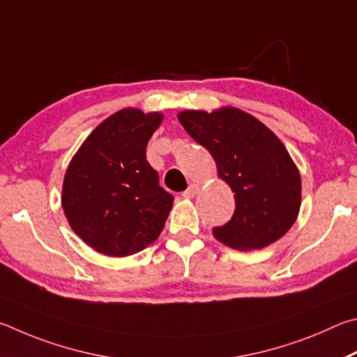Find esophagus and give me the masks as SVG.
Listing matches in <instances>:
<instances>
[{
  "instance_id": "obj_1",
  "label": "esophagus",
  "mask_w": 357,
  "mask_h": 357,
  "mask_svg": "<svg viewBox=\"0 0 357 357\" xmlns=\"http://www.w3.org/2000/svg\"><path fill=\"white\" fill-rule=\"evenodd\" d=\"M199 192V185H196V183H191L188 188H186L183 192H182V196L185 197V199H192L195 197L196 195Z\"/></svg>"
}]
</instances>
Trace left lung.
Returning <instances> with one entry per match:
<instances>
[{
	"mask_svg": "<svg viewBox=\"0 0 357 357\" xmlns=\"http://www.w3.org/2000/svg\"><path fill=\"white\" fill-rule=\"evenodd\" d=\"M178 121L208 150L218 172L235 192L230 221L213 229L224 245L241 251L278 241L296 221L301 177L284 144L248 112L224 108L183 111Z\"/></svg>",
	"mask_w": 357,
	"mask_h": 357,
	"instance_id": "8db88e82",
	"label": "left lung"
}]
</instances>
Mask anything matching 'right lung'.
I'll use <instances>...</instances> for the list:
<instances>
[{
  "mask_svg": "<svg viewBox=\"0 0 357 357\" xmlns=\"http://www.w3.org/2000/svg\"><path fill=\"white\" fill-rule=\"evenodd\" d=\"M161 121L158 112L119 111L87 136L68 165L62 208L73 232L100 254L139 252L165 227L174 196L146 158Z\"/></svg>",
  "mask_w": 357,
  "mask_h": 357,
  "instance_id": "right-lung-1",
  "label": "right lung"
}]
</instances>
